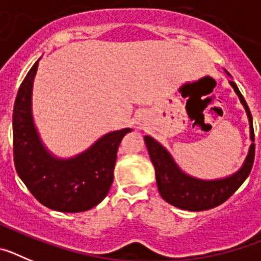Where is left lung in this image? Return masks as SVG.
Segmentation results:
<instances>
[{
    "instance_id": "8db88e82",
    "label": "left lung",
    "mask_w": 261,
    "mask_h": 261,
    "mask_svg": "<svg viewBox=\"0 0 261 261\" xmlns=\"http://www.w3.org/2000/svg\"><path fill=\"white\" fill-rule=\"evenodd\" d=\"M229 84L234 89L235 94L238 95L242 106L246 110L248 123H250V138L252 141L243 165L237 172L226 177H221V179H214V180H204V179L191 176L177 166L175 159L163 145L159 144L150 136L144 137L149 155L155 168V179L159 193L165 201L174 205L176 208L191 212H201L216 208L229 199L250 175L253 158H255L252 116L237 84L232 81H230Z\"/></svg>"
}]
</instances>
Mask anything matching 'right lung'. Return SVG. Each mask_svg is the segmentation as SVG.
<instances>
[{
  "label": "right lung",
  "instance_id": "right-lung-1",
  "mask_svg": "<svg viewBox=\"0 0 261 261\" xmlns=\"http://www.w3.org/2000/svg\"><path fill=\"white\" fill-rule=\"evenodd\" d=\"M39 60L23 80L14 103L15 170L30 192L47 208L64 213L89 211L108 195L117 149L132 129L107 133L71 158L53 155L40 140L32 115V86Z\"/></svg>",
  "mask_w": 261,
  "mask_h": 261
}]
</instances>
